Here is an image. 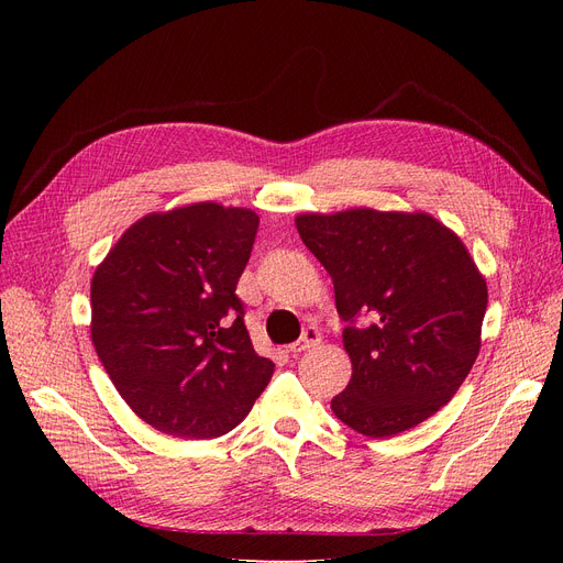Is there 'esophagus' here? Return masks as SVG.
Listing matches in <instances>:
<instances>
[{
    "label": "esophagus",
    "instance_id": "34e87169",
    "mask_svg": "<svg viewBox=\"0 0 563 563\" xmlns=\"http://www.w3.org/2000/svg\"><path fill=\"white\" fill-rule=\"evenodd\" d=\"M319 343H321L319 329L317 327H308V329L302 331V335L296 340L294 345H288V352H305V350H310V347H314Z\"/></svg>",
    "mask_w": 563,
    "mask_h": 563
}]
</instances>
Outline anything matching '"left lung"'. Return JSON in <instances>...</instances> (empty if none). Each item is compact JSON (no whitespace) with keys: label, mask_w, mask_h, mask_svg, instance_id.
<instances>
[{"label":"left lung","mask_w":563,"mask_h":563,"mask_svg":"<svg viewBox=\"0 0 563 563\" xmlns=\"http://www.w3.org/2000/svg\"><path fill=\"white\" fill-rule=\"evenodd\" d=\"M302 244L333 279L352 378L331 399L354 432L383 439L446 406L482 347L488 288L460 236L430 213H300ZM362 311L366 330L353 327Z\"/></svg>","instance_id":"8db88e82"}]
</instances>
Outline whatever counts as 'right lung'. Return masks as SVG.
I'll use <instances>...</instances> for the list:
<instances>
[{
	"mask_svg": "<svg viewBox=\"0 0 563 563\" xmlns=\"http://www.w3.org/2000/svg\"><path fill=\"white\" fill-rule=\"evenodd\" d=\"M258 216L216 201L147 213L91 279V340L131 411L180 439L234 430L275 364L255 354L236 282Z\"/></svg>",
	"mask_w": 563,
	"mask_h": 563,
	"instance_id": "add662e5",
	"label": "right lung"
}]
</instances>
